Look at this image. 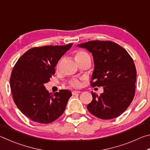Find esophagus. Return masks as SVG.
<instances>
[{
    "instance_id": "obj_1",
    "label": "esophagus",
    "mask_w": 150,
    "mask_h": 150,
    "mask_svg": "<svg viewBox=\"0 0 150 150\" xmlns=\"http://www.w3.org/2000/svg\"><path fill=\"white\" fill-rule=\"evenodd\" d=\"M80 93H81V91H72L73 95H77V94H79Z\"/></svg>"
}]
</instances>
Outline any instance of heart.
I'll list each match as a JSON object with an SVG mask.
<instances>
[{
	"label": "heart",
	"mask_w": 150,
	"mask_h": 150,
	"mask_svg": "<svg viewBox=\"0 0 150 150\" xmlns=\"http://www.w3.org/2000/svg\"><path fill=\"white\" fill-rule=\"evenodd\" d=\"M87 55H88V54L87 52H85L84 51H82V50H79V51H77V52L75 53V59L76 61H78L81 59H82L83 57L87 56ZM69 84L73 87L78 88L81 86V82L79 80H73L70 81Z\"/></svg>",
	"instance_id": "obj_1"
}]
</instances>
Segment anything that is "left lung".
I'll return each instance as SVG.
<instances>
[{"mask_svg":"<svg viewBox=\"0 0 150 150\" xmlns=\"http://www.w3.org/2000/svg\"><path fill=\"white\" fill-rule=\"evenodd\" d=\"M77 45L86 48L93 56L95 68L91 85L104 87L100 96L91 92L93 100L87 106L88 110L103 120L120 116L130 106L135 94L136 69L132 58L113 42L93 40Z\"/></svg>","mask_w":150,"mask_h":150,"instance_id":"1","label":"left lung"}]
</instances>
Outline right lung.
Masks as SVG:
<instances>
[{"label":"right lung","instance_id":"right-lung-1","mask_svg":"<svg viewBox=\"0 0 150 150\" xmlns=\"http://www.w3.org/2000/svg\"><path fill=\"white\" fill-rule=\"evenodd\" d=\"M72 45L33 47L15 64L10 79L12 97L19 110L31 120L48 124L64 112L71 92L60 90L52 95L44 84L55 74L58 61Z\"/></svg>","mask_w":150,"mask_h":150}]
</instances>
